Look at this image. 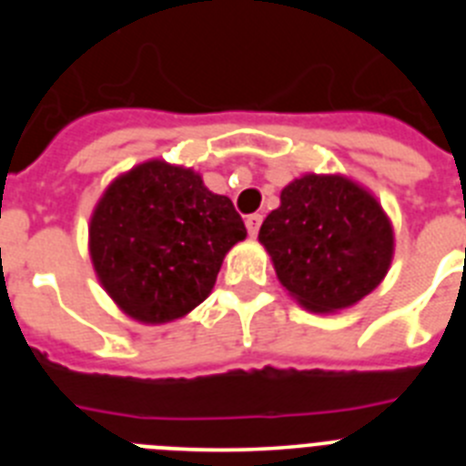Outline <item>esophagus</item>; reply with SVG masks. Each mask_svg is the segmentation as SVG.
<instances>
[{"instance_id": "esophagus-1", "label": "esophagus", "mask_w": 466, "mask_h": 466, "mask_svg": "<svg viewBox=\"0 0 466 466\" xmlns=\"http://www.w3.org/2000/svg\"><path fill=\"white\" fill-rule=\"evenodd\" d=\"M261 221H263L261 214H249V217H247L245 224H247V230H249V236H252V238L257 236L258 228H261Z\"/></svg>"}]
</instances>
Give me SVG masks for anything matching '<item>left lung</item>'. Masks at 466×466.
Listing matches in <instances>:
<instances>
[{
  "label": "left lung",
  "mask_w": 466,
  "mask_h": 466,
  "mask_svg": "<svg viewBox=\"0 0 466 466\" xmlns=\"http://www.w3.org/2000/svg\"><path fill=\"white\" fill-rule=\"evenodd\" d=\"M258 242L284 289L312 312L355 306L382 282L394 254L380 203L340 175H303L287 184Z\"/></svg>",
  "instance_id": "obj_1"
}]
</instances>
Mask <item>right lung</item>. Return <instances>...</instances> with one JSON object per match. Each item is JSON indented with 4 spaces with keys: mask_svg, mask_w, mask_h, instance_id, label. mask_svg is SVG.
Here are the masks:
<instances>
[{
    "mask_svg": "<svg viewBox=\"0 0 466 466\" xmlns=\"http://www.w3.org/2000/svg\"><path fill=\"white\" fill-rule=\"evenodd\" d=\"M88 236L95 273L114 303L137 322L166 324L208 299L247 228L230 198L209 191L203 177L147 160L102 193Z\"/></svg>",
    "mask_w": 466,
    "mask_h": 466,
    "instance_id": "obj_1",
    "label": "right lung"
}]
</instances>
